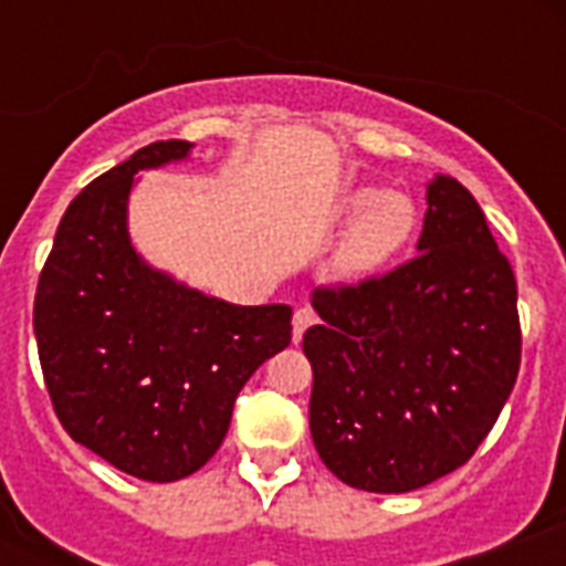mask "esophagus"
I'll return each instance as SVG.
<instances>
[{"mask_svg":"<svg viewBox=\"0 0 566 566\" xmlns=\"http://www.w3.org/2000/svg\"><path fill=\"white\" fill-rule=\"evenodd\" d=\"M317 323V314H314V308H296L293 311V344H300L302 335H305V328L314 326Z\"/></svg>","mask_w":566,"mask_h":566,"instance_id":"esophagus-1","label":"esophagus"}]
</instances>
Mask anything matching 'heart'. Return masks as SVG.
<instances>
[{"label":"heart","mask_w":566,"mask_h":566,"mask_svg":"<svg viewBox=\"0 0 566 566\" xmlns=\"http://www.w3.org/2000/svg\"><path fill=\"white\" fill-rule=\"evenodd\" d=\"M344 217L355 226L346 234L337 266L346 275L376 273L411 240L413 202L402 193L361 188L344 199Z\"/></svg>","instance_id":"1"}]
</instances>
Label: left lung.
I'll return each instance as SVG.
<instances>
[{
    "mask_svg": "<svg viewBox=\"0 0 566 566\" xmlns=\"http://www.w3.org/2000/svg\"><path fill=\"white\" fill-rule=\"evenodd\" d=\"M417 255L319 284L311 438L340 482L408 493L467 464L520 373L517 279L470 190L429 185Z\"/></svg>",
    "mask_w": 566,
    "mask_h": 566,
    "instance_id": "1",
    "label": "left lung"
}]
</instances>
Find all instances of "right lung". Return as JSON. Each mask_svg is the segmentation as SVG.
I'll list each match as a JSON object with an SVG mask.
<instances>
[{
  "instance_id": "obj_1",
  "label": "right lung",
  "mask_w": 566,
  "mask_h": 566,
  "mask_svg": "<svg viewBox=\"0 0 566 566\" xmlns=\"http://www.w3.org/2000/svg\"><path fill=\"white\" fill-rule=\"evenodd\" d=\"M190 153L158 140L75 196L34 293V337L57 420L144 482H176L220 449L249 376L291 344L287 305L240 308L155 273L128 243L135 172Z\"/></svg>"
}]
</instances>
